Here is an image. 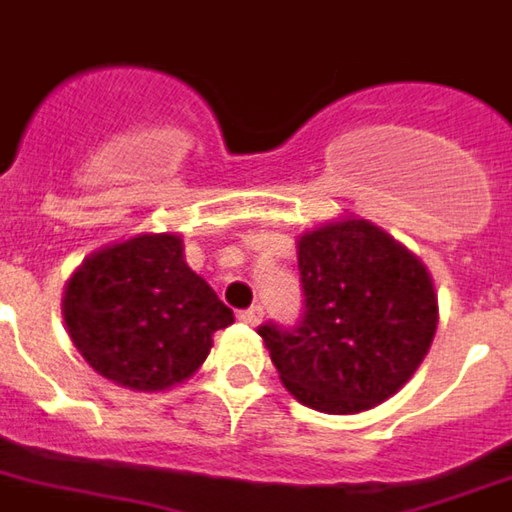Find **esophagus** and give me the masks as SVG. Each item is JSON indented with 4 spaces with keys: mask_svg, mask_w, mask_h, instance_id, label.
I'll return each instance as SVG.
<instances>
[{
    "mask_svg": "<svg viewBox=\"0 0 512 512\" xmlns=\"http://www.w3.org/2000/svg\"><path fill=\"white\" fill-rule=\"evenodd\" d=\"M261 318H264V307L261 305H253V307H248V310L238 312V320L246 325H259Z\"/></svg>",
    "mask_w": 512,
    "mask_h": 512,
    "instance_id": "1",
    "label": "esophagus"
}]
</instances>
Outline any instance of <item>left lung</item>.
I'll use <instances>...</instances> for the list:
<instances>
[{
	"label": "left lung",
	"mask_w": 512,
	"mask_h": 512,
	"mask_svg": "<svg viewBox=\"0 0 512 512\" xmlns=\"http://www.w3.org/2000/svg\"><path fill=\"white\" fill-rule=\"evenodd\" d=\"M302 318L264 323L279 379L302 405L351 415L395 395L436 336L431 274L369 220L343 217L297 241Z\"/></svg>",
	"instance_id": "left-lung-1"
}]
</instances>
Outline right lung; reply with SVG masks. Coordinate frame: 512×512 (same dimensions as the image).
<instances>
[{"mask_svg": "<svg viewBox=\"0 0 512 512\" xmlns=\"http://www.w3.org/2000/svg\"><path fill=\"white\" fill-rule=\"evenodd\" d=\"M63 320L94 372L161 392L200 369L233 310L189 269L179 235L146 233L84 259L63 292Z\"/></svg>", "mask_w": 512, "mask_h": 512, "instance_id": "add662e5", "label": "right lung"}]
</instances>
